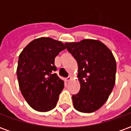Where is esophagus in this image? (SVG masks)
Instances as JSON below:
<instances>
[{
    "label": "esophagus",
    "mask_w": 131,
    "mask_h": 131,
    "mask_svg": "<svg viewBox=\"0 0 131 131\" xmlns=\"http://www.w3.org/2000/svg\"><path fill=\"white\" fill-rule=\"evenodd\" d=\"M71 79H71V77H67V79H66L65 81H67V82H69V81H71Z\"/></svg>",
    "instance_id": "obj_1"
}]
</instances>
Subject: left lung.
Listing matches in <instances>:
<instances>
[{"mask_svg":"<svg viewBox=\"0 0 131 131\" xmlns=\"http://www.w3.org/2000/svg\"><path fill=\"white\" fill-rule=\"evenodd\" d=\"M65 46L79 66L77 77L81 88L72 95L74 108L83 113L95 112L106 102L115 84V58L98 40L83 39Z\"/></svg>","mask_w":131,"mask_h":131,"instance_id":"obj_1","label":"left lung"}]
</instances>
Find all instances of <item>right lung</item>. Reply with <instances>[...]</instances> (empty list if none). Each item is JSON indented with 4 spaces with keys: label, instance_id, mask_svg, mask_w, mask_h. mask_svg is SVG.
I'll return each instance as SVG.
<instances>
[{
    "label": "right lung",
    "instance_id": "right-lung-1",
    "mask_svg": "<svg viewBox=\"0 0 131 131\" xmlns=\"http://www.w3.org/2000/svg\"><path fill=\"white\" fill-rule=\"evenodd\" d=\"M66 48L51 38L41 37L30 42L19 56L17 76L22 95L38 112H48L56 107L64 81L54 71V58Z\"/></svg>",
    "mask_w": 131,
    "mask_h": 131
}]
</instances>
